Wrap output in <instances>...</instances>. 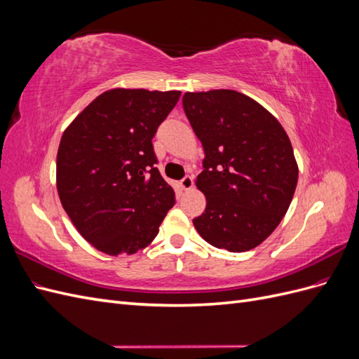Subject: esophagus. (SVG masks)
Returning a JSON list of instances; mask_svg holds the SVG:
<instances>
[{
    "label": "esophagus",
    "mask_w": 359,
    "mask_h": 359,
    "mask_svg": "<svg viewBox=\"0 0 359 359\" xmlns=\"http://www.w3.org/2000/svg\"><path fill=\"white\" fill-rule=\"evenodd\" d=\"M193 184H194V181H193V177L191 175H186L184 177L182 180H181V187L184 189V190H191L193 189Z\"/></svg>",
    "instance_id": "esophagus-1"
}]
</instances>
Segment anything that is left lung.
Listing matches in <instances>:
<instances>
[{"label":"left lung","mask_w":359,"mask_h":359,"mask_svg":"<svg viewBox=\"0 0 359 359\" xmlns=\"http://www.w3.org/2000/svg\"><path fill=\"white\" fill-rule=\"evenodd\" d=\"M182 107L205 153L196 187L206 208L194 227L232 253L257 247L280 224L297 189L287 133L262 104L233 90L186 93Z\"/></svg>","instance_id":"obj_1"}]
</instances>
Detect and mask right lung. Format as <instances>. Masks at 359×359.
Segmentation results:
<instances>
[{
	"mask_svg": "<svg viewBox=\"0 0 359 359\" xmlns=\"http://www.w3.org/2000/svg\"><path fill=\"white\" fill-rule=\"evenodd\" d=\"M180 95L114 88L64 130L57 154L61 205L78 232L106 255H135L149 245L175 203L151 140Z\"/></svg>",
	"mask_w": 359,
	"mask_h": 359,
	"instance_id": "obj_1",
	"label": "right lung"
}]
</instances>
